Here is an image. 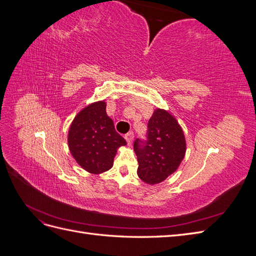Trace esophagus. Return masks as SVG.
Returning <instances> with one entry per match:
<instances>
[{"mask_svg": "<svg viewBox=\"0 0 256 256\" xmlns=\"http://www.w3.org/2000/svg\"><path fill=\"white\" fill-rule=\"evenodd\" d=\"M134 134L132 132H128L126 136H125V140L127 141V143L130 145L131 143H132V141H134Z\"/></svg>", "mask_w": 256, "mask_h": 256, "instance_id": "1", "label": "esophagus"}]
</instances>
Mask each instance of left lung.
I'll list each match as a JSON object with an SVG mask.
<instances>
[{"mask_svg": "<svg viewBox=\"0 0 256 256\" xmlns=\"http://www.w3.org/2000/svg\"><path fill=\"white\" fill-rule=\"evenodd\" d=\"M134 148L138 157V175L150 184H159L174 173L186 152L180 126L164 110H154L147 124L145 140L136 138Z\"/></svg>", "mask_w": 256, "mask_h": 256, "instance_id": "left-lung-1", "label": "left lung"}]
</instances>
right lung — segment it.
Returning a JSON list of instances; mask_svg holds the SVG:
<instances>
[{
  "label": "right lung",
  "instance_id": "right-lung-1",
  "mask_svg": "<svg viewBox=\"0 0 256 256\" xmlns=\"http://www.w3.org/2000/svg\"><path fill=\"white\" fill-rule=\"evenodd\" d=\"M106 102H98L83 109L74 120L68 145L76 162L90 173L99 174L113 166L116 150L126 141L115 131L106 115Z\"/></svg>",
  "mask_w": 256,
  "mask_h": 256
}]
</instances>
